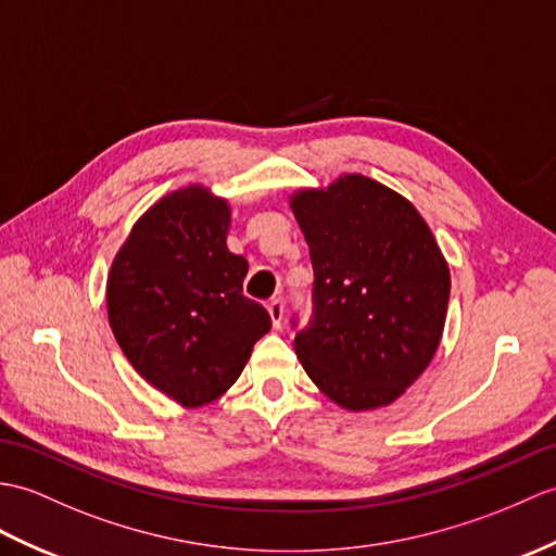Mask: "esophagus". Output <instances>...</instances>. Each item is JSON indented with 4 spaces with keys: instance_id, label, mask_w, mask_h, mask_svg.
Listing matches in <instances>:
<instances>
[{
    "instance_id": "1",
    "label": "esophagus",
    "mask_w": 556,
    "mask_h": 556,
    "mask_svg": "<svg viewBox=\"0 0 556 556\" xmlns=\"http://www.w3.org/2000/svg\"><path fill=\"white\" fill-rule=\"evenodd\" d=\"M267 313H269V317H273L275 329H279L281 321H283V301H281V299H273V301H269V303H267Z\"/></svg>"
}]
</instances>
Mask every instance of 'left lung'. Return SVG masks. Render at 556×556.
Returning <instances> with one entry per match:
<instances>
[{
    "mask_svg": "<svg viewBox=\"0 0 556 556\" xmlns=\"http://www.w3.org/2000/svg\"><path fill=\"white\" fill-rule=\"evenodd\" d=\"M291 208L315 269L295 355L337 405H391L429 367L445 327L450 269L429 225L365 175L293 193Z\"/></svg>",
    "mask_w": 556,
    "mask_h": 556,
    "instance_id": "1",
    "label": "left lung"
}]
</instances>
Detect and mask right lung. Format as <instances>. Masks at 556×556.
<instances>
[{
    "instance_id": "1",
    "label": "right lung",
    "mask_w": 556,
    "mask_h": 556,
    "mask_svg": "<svg viewBox=\"0 0 556 556\" xmlns=\"http://www.w3.org/2000/svg\"><path fill=\"white\" fill-rule=\"evenodd\" d=\"M229 205L201 185L137 219L106 283L113 337L153 389L182 407L223 395L273 327L243 295L249 263L227 249Z\"/></svg>"
}]
</instances>
